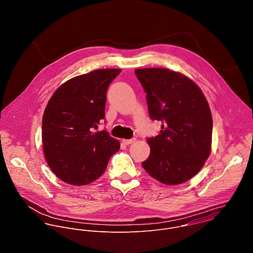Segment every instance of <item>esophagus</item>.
I'll use <instances>...</instances> for the list:
<instances>
[{
  "label": "esophagus",
  "mask_w": 253,
  "mask_h": 253,
  "mask_svg": "<svg viewBox=\"0 0 253 253\" xmlns=\"http://www.w3.org/2000/svg\"><path fill=\"white\" fill-rule=\"evenodd\" d=\"M135 141H136V139H135V138H131V139H124V140H123V142H124L126 145L132 144V143H134Z\"/></svg>",
  "instance_id": "esophagus-1"
}]
</instances>
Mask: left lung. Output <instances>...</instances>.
<instances>
[{"mask_svg": "<svg viewBox=\"0 0 253 253\" xmlns=\"http://www.w3.org/2000/svg\"><path fill=\"white\" fill-rule=\"evenodd\" d=\"M149 115L162 122L160 133L147 138L150 155L142 163L156 180L177 185L195 176L211 151L212 117L201 88L180 73L166 68L136 69Z\"/></svg>", "mask_w": 253, "mask_h": 253, "instance_id": "obj_1", "label": "left lung"}]
</instances>
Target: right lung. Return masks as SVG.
Segmentation results:
<instances>
[{"label":"right lung","instance_id":"1","mask_svg":"<svg viewBox=\"0 0 253 253\" xmlns=\"http://www.w3.org/2000/svg\"><path fill=\"white\" fill-rule=\"evenodd\" d=\"M121 71L99 69L72 78L55 90L44 109V157L65 183L82 186L96 180L120 149V142L106 130H93L105 118L109 84Z\"/></svg>","mask_w":253,"mask_h":253}]
</instances>
